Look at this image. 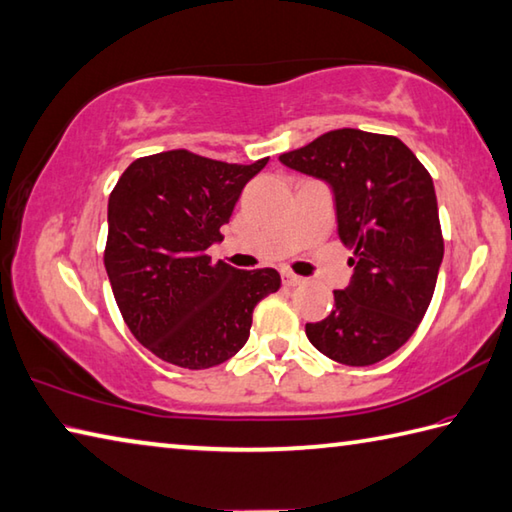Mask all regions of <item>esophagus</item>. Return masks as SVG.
Instances as JSON below:
<instances>
[{
	"instance_id": "obj_1",
	"label": "esophagus",
	"mask_w": 512,
	"mask_h": 512,
	"mask_svg": "<svg viewBox=\"0 0 512 512\" xmlns=\"http://www.w3.org/2000/svg\"><path fill=\"white\" fill-rule=\"evenodd\" d=\"M282 282H284L286 286H297V284H302V282H304V277L284 271V273H282Z\"/></svg>"
}]
</instances>
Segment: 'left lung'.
<instances>
[{
    "label": "left lung",
    "mask_w": 512,
    "mask_h": 512,
    "mask_svg": "<svg viewBox=\"0 0 512 512\" xmlns=\"http://www.w3.org/2000/svg\"><path fill=\"white\" fill-rule=\"evenodd\" d=\"M280 161L331 185L338 235L353 250L351 282L327 318L306 324L324 356L376 365L412 338L432 302L443 259L430 172L396 136L333 129Z\"/></svg>",
    "instance_id": "1"
}]
</instances>
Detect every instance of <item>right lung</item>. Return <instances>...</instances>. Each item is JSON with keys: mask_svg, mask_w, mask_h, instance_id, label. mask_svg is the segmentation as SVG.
Here are the masks:
<instances>
[{"mask_svg": "<svg viewBox=\"0 0 512 512\" xmlns=\"http://www.w3.org/2000/svg\"><path fill=\"white\" fill-rule=\"evenodd\" d=\"M266 163L170 150L136 159L109 194L111 291L134 338L170 365L208 369L235 356L257 302L282 284L275 268L237 271L206 253Z\"/></svg>", "mask_w": 512, "mask_h": 512, "instance_id": "1", "label": "right lung"}]
</instances>
